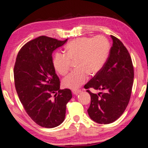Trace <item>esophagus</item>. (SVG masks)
I'll list each match as a JSON object with an SVG mask.
<instances>
[{"instance_id": "obj_1", "label": "esophagus", "mask_w": 148, "mask_h": 148, "mask_svg": "<svg viewBox=\"0 0 148 148\" xmlns=\"http://www.w3.org/2000/svg\"><path fill=\"white\" fill-rule=\"evenodd\" d=\"M72 93H73V94L77 95L80 92V90H72Z\"/></svg>"}]
</instances>
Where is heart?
I'll use <instances>...</instances> for the list:
<instances>
[{"instance_id":"obj_1","label":"heart","mask_w":148,"mask_h":148,"mask_svg":"<svg viewBox=\"0 0 148 148\" xmlns=\"http://www.w3.org/2000/svg\"><path fill=\"white\" fill-rule=\"evenodd\" d=\"M110 51V42L103 36H83L69 43L65 47V54L58 52L53 60L55 70L63 76L70 70L72 61H76L77 70L63 78V86L77 89L85 83L88 74L90 76L97 74L105 65Z\"/></svg>"}]
</instances>
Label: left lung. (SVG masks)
Wrapping results in <instances>:
<instances>
[{"instance_id":"obj_1","label":"left lung","mask_w":148,"mask_h":148,"mask_svg":"<svg viewBox=\"0 0 148 148\" xmlns=\"http://www.w3.org/2000/svg\"><path fill=\"white\" fill-rule=\"evenodd\" d=\"M112 47L105 65L84 86L90 95L88 114L99 124L116 121L125 111L131 97L134 70L128 51L121 40L111 35ZM89 88L103 90L98 95Z\"/></svg>"}]
</instances>
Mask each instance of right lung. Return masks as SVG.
<instances>
[{"instance_id":"obj_1","label":"right lung","mask_w":148,"mask_h":148,"mask_svg":"<svg viewBox=\"0 0 148 148\" xmlns=\"http://www.w3.org/2000/svg\"><path fill=\"white\" fill-rule=\"evenodd\" d=\"M66 41L40 36L20 49L14 63V85L20 102L31 119L43 128L63 122L66 105L72 97L70 89H60L52 56Z\"/></svg>"}]
</instances>
